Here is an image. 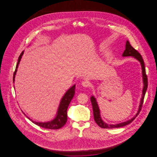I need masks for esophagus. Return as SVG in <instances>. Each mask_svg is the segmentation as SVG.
Here are the masks:
<instances>
[{
	"label": "esophagus",
	"instance_id": "obj_1",
	"mask_svg": "<svg viewBox=\"0 0 157 157\" xmlns=\"http://www.w3.org/2000/svg\"><path fill=\"white\" fill-rule=\"evenodd\" d=\"M81 85L82 86L85 87H87L89 86V82L87 81H83L82 82H81Z\"/></svg>",
	"mask_w": 157,
	"mask_h": 157
}]
</instances>
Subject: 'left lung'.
Segmentation results:
<instances>
[{
    "label": "left lung",
    "mask_w": 157,
    "mask_h": 157,
    "mask_svg": "<svg viewBox=\"0 0 157 157\" xmlns=\"http://www.w3.org/2000/svg\"><path fill=\"white\" fill-rule=\"evenodd\" d=\"M122 57H133L135 59L138 60L141 64L144 85L143 88V93H142V96H141V98L140 100V104H139L136 114L134 116V117L131 118L130 120H128L125 122H123L119 123V124H108L105 123L101 118V115H100V109H99V107L98 105L96 98L94 97V95L91 96L90 98V100H91V102L92 106H93L94 120L95 121V122L98 124V126H99L100 127L103 128H119V127H123V126H124L131 123L135 119V118L137 117V116L139 114L140 110H141V107H142L143 104L145 94L147 91V78L146 72H145V67L143 59L141 57V56L140 55V54L130 44L128 40L126 41L125 50H124V53L122 54Z\"/></svg>",
    "instance_id": "left-lung-1"
}]
</instances>
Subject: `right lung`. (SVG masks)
I'll list each match as a JSON object with an SVG mask.
<instances>
[{
	"instance_id": "add662e5",
	"label": "right lung",
	"mask_w": 157,
	"mask_h": 157,
	"mask_svg": "<svg viewBox=\"0 0 157 157\" xmlns=\"http://www.w3.org/2000/svg\"><path fill=\"white\" fill-rule=\"evenodd\" d=\"M24 53V50L21 53L20 56L18 57V62H17L16 70H15L13 74V83H14L15 77H16L18 67L19 64H20V62L21 58H22ZM75 86H76V85L75 84L72 86L66 92V93L64 94L63 96L60 100V103H59V107L57 109L56 116L52 120L45 122H36V121L31 120L29 117H27L23 111H22V112L26 116L27 118H28V119H29L33 123L36 124V125L40 126V127H43V128H48V129H53V130L59 129L61 127H63L67 122V108H68V105L70 103L75 93Z\"/></svg>"
}]
</instances>
